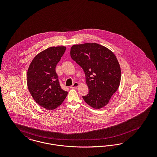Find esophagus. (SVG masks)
Masks as SVG:
<instances>
[{
	"label": "esophagus",
	"mask_w": 157,
	"mask_h": 157,
	"mask_svg": "<svg viewBox=\"0 0 157 157\" xmlns=\"http://www.w3.org/2000/svg\"><path fill=\"white\" fill-rule=\"evenodd\" d=\"M79 84L78 82H74V84L70 86V88H77Z\"/></svg>",
	"instance_id": "obj_1"
}]
</instances>
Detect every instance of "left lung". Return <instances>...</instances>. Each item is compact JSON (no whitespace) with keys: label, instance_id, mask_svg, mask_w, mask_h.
Returning <instances> with one entry per match:
<instances>
[{"label":"left lung","instance_id":"8db88e82","mask_svg":"<svg viewBox=\"0 0 157 157\" xmlns=\"http://www.w3.org/2000/svg\"><path fill=\"white\" fill-rule=\"evenodd\" d=\"M71 56L82 67L89 92L82 96L95 109L108 104L121 81V68L115 55L109 49L96 43L75 45Z\"/></svg>","mask_w":157,"mask_h":157}]
</instances>
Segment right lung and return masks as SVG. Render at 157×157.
I'll return each instance as SVG.
<instances>
[{
    "instance_id": "right-lung-1",
    "label": "right lung",
    "mask_w": 157,
    "mask_h": 157,
    "mask_svg": "<svg viewBox=\"0 0 157 157\" xmlns=\"http://www.w3.org/2000/svg\"><path fill=\"white\" fill-rule=\"evenodd\" d=\"M65 46L51 47L32 60L27 73V84L32 97L39 105L52 110L63 102L67 91L61 88L56 67L65 52Z\"/></svg>"
}]
</instances>
